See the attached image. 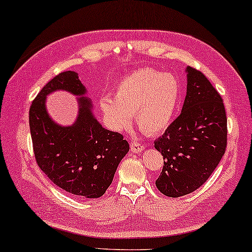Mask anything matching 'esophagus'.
<instances>
[{"mask_svg":"<svg viewBox=\"0 0 252 252\" xmlns=\"http://www.w3.org/2000/svg\"><path fill=\"white\" fill-rule=\"evenodd\" d=\"M130 150L135 153H139L144 150V145L139 142H131L130 143Z\"/></svg>","mask_w":252,"mask_h":252,"instance_id":"34e87169","label":"esophagus"}]
</instances>
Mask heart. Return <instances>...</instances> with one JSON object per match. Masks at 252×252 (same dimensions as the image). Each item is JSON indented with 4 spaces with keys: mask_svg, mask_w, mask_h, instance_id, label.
<instances>
[{
    "mask_svg": "<svg viewBox=\"0 0 252 252\" xmlns=\"http://www.w3.org/2000/svg\"><path fill=\"white\" fill-rule=\"evenodd\" d=\"M115 100L104 96L100 108L109 126L122 131L129 128L135 115L137 127L150 135L168 128L179 107L181 88L177 77L153 68H141L117 84Z\"/></svg>",
    "mask_w": 252,
    "mask_h": 252,
    "instance_id": "heart-1",
    "label": "heart"
}]
</instances>
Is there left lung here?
Wrapping results in <instances>:
<instances>
[{
  "instance_id": "8db88e82",
  "label": "left lung",
  "mask_w": 252,
  "mask_h": 252,
  "mask_svg": "<svg viewBox=\"0 0 252 252\" xmlns=\"http://www.w3.org/2000/svg\"><path fill=\"white\" fill-rule=\"evenodd\" d=\"M181 114L154 142L164 164L156 181L169 197L188 195L206 180L224 156L227 141L222 96L202 72L188 66Z\"/></svg>"
}]
</instances>
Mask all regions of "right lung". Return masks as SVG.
<instances>
[{"mask_svg": "<svg viewBox=\"0 0 252 252\" xmlns=\"http://www.w3.org/2000/svg\"><path fill=\"white\" fill-rule=\"evenodd\" d=\"M57 90L87 94L77 73L62 72L34 98L29 110L34 158L41 171L60 188L80 198H99L111 185L129 151L123 135L103 128L92 114L91 100L78 98L79 115L71 126L56 124L45 110V96Z\"/></svg>", "mask_w": 252, "mask_h": 252, "instance_id": "obj_1", "label": "right lung"}]
</instances>
